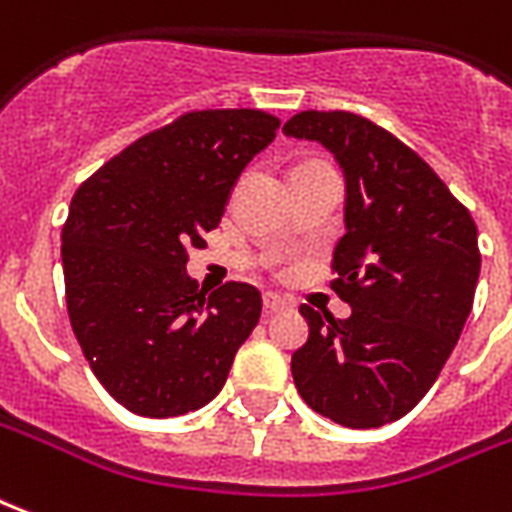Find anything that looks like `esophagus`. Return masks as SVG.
<instances>
[{
    "instance_id": "34e87169",
    "label": "esophagus",
    "mask_w": 512,
    "mask_h": 512,
    "mask_svg": "<svg viewBox=\"0 0 512 512\" xmlns=\"http://www.w3.org/2000/svg\"><path fill=\"white\" fill-rule=\"evenodd\" d=\"M263 306H266L268 314H276V312H285L287 306H290V301H285V298H279V295L274 293H266L263 295Z\"/></svg>"
}]
</instances>
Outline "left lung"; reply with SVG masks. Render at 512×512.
Segmentation results:
<instances>
[{
  "label": "left lung",
  "instance_id": "8db88e82",
  "mask_svg": "<svg viewBox=\"0 0 512 512\" xmlns=\"http://www.w3.org/2000/svg\"><path fill=\"white\" fill-rule=\"evenodd\" d=\"M285 135L317 140L344 173V236L331 287L347 320L301 306V399L347 429H380L418 404L456 347L480 276L478 227L445 181L374 121L304 111Z\"/></svg>",
  "mask_w": 512,
  "mask_h": 512
}]
</instances>
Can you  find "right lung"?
I'll return each mask as SVG.
<instances>
[{
	"label": "right lung",
	"mask_w": 512,
	"mask_h": 512,
	"mask_svg": "<svg viewBox=\"0 0 512 512\" xmlns=\"http://www.w3.org/2000/svg\"><path fill=\"white\" fill-rule=\"evenodd\" d=\"M266 111H192L83 181L62 227L67 312L94 377L135 415L200 410L260 320L252 285L211 295L187 249L219 225L230 189L276 138Z\"/></svg>",
	"instance_id": "1"
}]
</instances>
